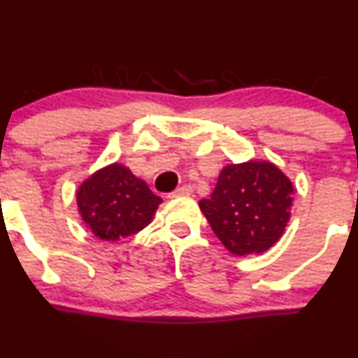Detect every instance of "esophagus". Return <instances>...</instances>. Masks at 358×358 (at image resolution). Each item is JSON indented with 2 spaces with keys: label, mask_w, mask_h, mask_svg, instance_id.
<instances>
[{
  "label": "esophagus",
  "mask_w": 358,
  "mask_h": 358,
  "mask_svg": "<svg viewBox=\"0 0 358 358\" xmlns=\"http://www.w3.org/2000/svg\"><path fill=\"white\" fill-rule=\"evenodd\" d=\"M193 193V187L191 186H187V184H184V186H180V187H178V189L176 191H172L171 194H169V196L171 198H180V196H189V194Z\"/></svg>",
  "instance_id": "34e87169"
}]
</instances>
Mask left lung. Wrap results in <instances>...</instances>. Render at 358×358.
I'll return each mask as SVG.
<instances>
[{"instance_id":"left-lung-1","label":"left lung","mask_w":358,"mask_h":358,"mask_svg":"<svg viewBox=\"0 0 358 358\" xmlns=\"http://www.w3.org/2000/svg\"><path fill=\"white\" fill-rule=\"evenodd\" d=\"M294 203L292 180L268 160L229 164L200 210L235 256L261 254L284 235Z\"/></svg>"}]
</instances>
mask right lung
I'll use <instances>...</instances> for the list:
<instances>
[{
  "instance_id": "obj_1",
  "label": "right lung",
  "mask_w": 358,
  "mask_h": 358,
  "mask_svg": "<svg viewBox=\"0 0 358 358\" xmlns=\"http://www.w3.org/2000/svg\"><path fill=\"white\" fill-rule=\"evenodd\" d=\"M162 198L129 167L111 164L80 184L76 205L87 228L97 238L118 242L146 228Z\"/></svg>"
}]
</instances>
